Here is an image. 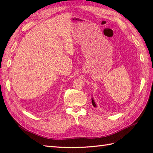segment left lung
<instances>
[{
	"label": "left lung",
	"instance_id": "obj_1",
	"mask_svg": "<svg viewBox=\"0 0 153 153\" xmlns=\"http://www.w3.org/2000/svg\"><path fill=\"white\" fill-rule=\"evenodd\" d=\"M92 104H93V105L94 106V107H96V104H95V103H94V102L93 99H92Z\"/></svg>",
	"mask_w": 153,
	"mask_h": 153
}]
</instances>
